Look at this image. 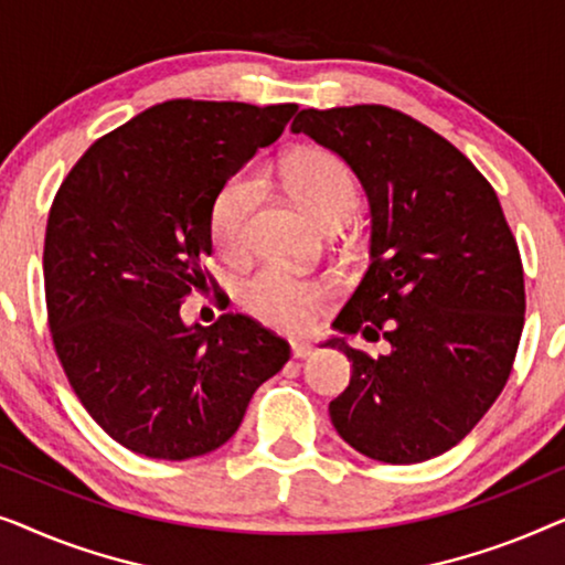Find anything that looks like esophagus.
<instances>
[{
    "mask_svg": "<svg viewBox=\"0 0 565 565\" xmlns=\"http://www.w3.org/2000/svg\"><path fill=\"white\" fill-rule=\"evenodd\" d=\"M290 350H292V358H296V360H306L316 352V347L308 344V342H292Z\"/></svg>",
    "mask_w": 565,
    "mask_h": 565,
    "instance_id": "1",
    "label": "esophagus"
}]
</instances>
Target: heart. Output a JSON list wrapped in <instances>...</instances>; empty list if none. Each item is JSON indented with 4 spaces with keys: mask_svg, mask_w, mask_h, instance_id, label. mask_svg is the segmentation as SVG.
<instances>
[{
    "mask_svg": "<svg viewBox=\"0 0 565 565\" xmlns=\"http://www.w3.org/2000/svg\"><path fill=\"white\" fill-rule=\"evenodd\" d=\"M282 180L303 211L327 228H337L358 211V182L352 169L334 153L321 149L298 151L282 161ZM262 198V182L254 169L228 177L211 207V236L226 259H238L249 242V223ZM323 280L282 267H262L238 288V300L254 319L273 329L300 331L313 311L329 298Z\"/></svg>",
    "mask_w": 565,
    "mask_h": 565,
    "instance_id": "heart-1",
    "label": "heart"
}]
</instances>
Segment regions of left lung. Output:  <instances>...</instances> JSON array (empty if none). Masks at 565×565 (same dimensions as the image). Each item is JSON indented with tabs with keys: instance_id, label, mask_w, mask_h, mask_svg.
I'll return each instance as SVG.
<instances>
[{
	"instance_id": "1",
	"label": "left lung",
	"mask_w": 565,
	"mask_h": 565,
	"mask_svg": "<svg viewBox=\"0 0 565 565\" xmlns=\"http://www.w3.org/2000/svg\"><path fill=\"white\" fill-rule=\"evenodd\" d=\"M292 134L337 151L373 207V257L334 327L391 352L331 342L352 362L331 422L373 460L437 458L499 398L520 347L524 269L497 192L447 138L393 107H308Z\"/></svg>"
}]
</instances>
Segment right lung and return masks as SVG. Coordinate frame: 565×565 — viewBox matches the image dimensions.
Masks as SVG:
<instances>
[{"label":"right lung","mask_w":565,"mask_h":565,"mask_svg":"<svg viewBox=\"0 0 565 565\" xmlns=\"http://www.w3.org/2000/svg\"><path fill=\"white\" fill-rule=\"evenodd\" d=\"M298 105L167 99L97 138L53 198L43 246L53 350L92 419L130 452L188 460L228 443L290 344L244 313L184 327L218 288L211 207Z\"/></svg>","instance_id":"right-lung-1"}]
</instances>
